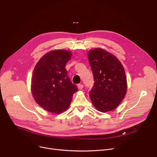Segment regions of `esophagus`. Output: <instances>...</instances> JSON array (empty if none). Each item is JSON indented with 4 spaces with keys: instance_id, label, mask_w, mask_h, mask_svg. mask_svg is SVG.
Here are the masks:
<instances>
[{
    "instance_id": "34e87169",
    "label": "esophagus",
    "mask_w": 157,
    "mask_h": 157,
    "mask_svg": "<svg viewBox=\"0 0 157 157\" xmlns=\"http://www.w3.org/2000/svg\"><path fill=\"white\" fill-rule=\"evenodd\" d=\"M78 88L79 90H82L83 88V84H78Z\"/></svg>"
}]
</instances>
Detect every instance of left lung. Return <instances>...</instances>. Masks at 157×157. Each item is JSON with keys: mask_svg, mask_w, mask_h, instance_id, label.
<instances>
[{"mask_svg": "<svg viewBox=\"0 0 157 157\" xmlns=\"http://www.w3.org/2000/svg\"><path fill=\"white\" fill-rule=\"evenodd\" d=\"M88 60L95 81L90 97L101 112L114 109L124 98L127 88L124 68L120 60L101 48L90 50Z\"/></svg>", "mask_w": 157, "mask_h": 157, "instance_id": "1", "label": "left lung"}]
</instances>
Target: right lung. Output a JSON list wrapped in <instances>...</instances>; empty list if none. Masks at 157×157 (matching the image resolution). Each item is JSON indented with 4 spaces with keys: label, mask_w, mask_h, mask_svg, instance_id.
Listing matches in <instances>:
<instances>
[{
    "label": "right lung",
    "mask_w": 157,
    "mask_h": 157,
    "mask_svg": "<svg viewBox=\"0 0 157 157\" xmlns=\"http://www.w3.org/2000/svg\"><path fill=\"white\" fill-rule=\"evenodd\" d=\"M72 53L56 49L45 54L37 63L32 78V93L45 110L60 113L67 109L78 87L71 83L65 66Z\"/></svg>",
    "instance_id": "add662e5"
}]
</instances>
